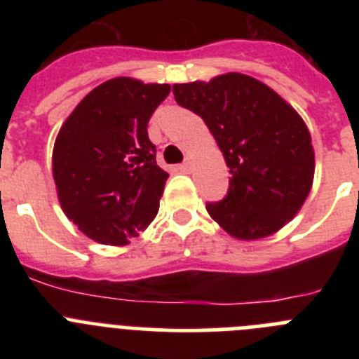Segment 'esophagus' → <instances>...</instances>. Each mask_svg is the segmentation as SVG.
<instances>
[{
  "label": "esophagus",
  "instance_id": "esophagus-1",
  "mask_svg": "<svg viewBox=\"0 0 359 359\" xmlns=\"http://www.w3.org/2000/svg\"><path fill=\"white\" fill-rule=\"evenodd\" d=\"M192 167H194V163H192V160H187L185 163H182L180 165V170H182V172H192Z\"/></svg>",
  "mask_w": 359,
  "mask_h": 359
}]
</instances>
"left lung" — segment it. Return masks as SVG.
<instances>
[{
  "label": "left lung",
  "instance_id": "1",
  "mask_svg": "<svg viewBox=\"0 0 359 359\" xmlns=\"http://www.w3.org/2000/svg\"><path fill=\"white\" fill-rule=\"evenodd\" d=\"M176 102L201 116L230 167L228 196L207 210L228 236H273L300 212L315 180L302 116L264 82L230 72L174 84Z\"/></svg>",
  "mask_w": 359,
  "mask_h": 359
}]
</instances>
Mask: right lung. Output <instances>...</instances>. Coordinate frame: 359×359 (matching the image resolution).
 <instances>
[{
	"mask_svg": "<svg viewBox=\"0 0 359 359\" xmlns=\"http://www.w3.org/2000/svg\"><path fill=\"white\" fill-rule=\"evenodd\" d=\"M169 84L115 77L82 98L59 129L52 172L62 212L86 237L126 246L160 208L169 174L147 135Z\"/></svg>",
	"mask_w": 359,
	"mask_h": 359,
	"instance_id": "right-lung-1",
	"label": "right lung"
}]
</instances>
